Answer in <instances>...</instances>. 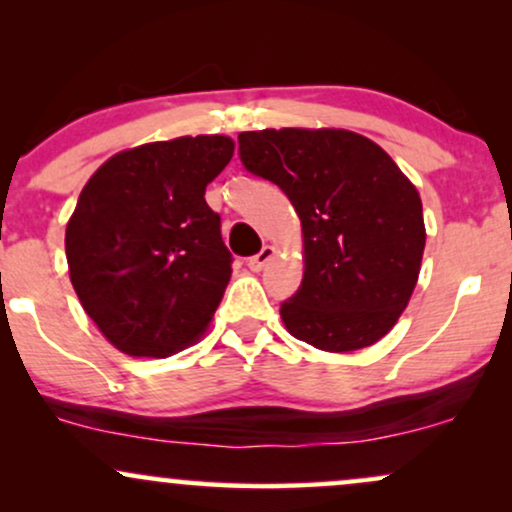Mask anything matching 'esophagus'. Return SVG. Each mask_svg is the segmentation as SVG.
<instances>
[{
    "mask_svg": "<svg viewBox=\"0 0 512 512\" xmlns=\"http://www.w3.org/2000/svg\"><path fill=\"white\" fill-rule=\"evenodd\" d=\"M276 255V250L272 248V245H264V248L257 252L255 257H250L248 260V267L252 269V272H262L264 267H267V262L272 260V257Z\"/></svg>",
    "mask_w": 512,
    "mask_h": 512,
    "instance_id": "34e87169",
    "label": "esophagus"
}]
</instances>
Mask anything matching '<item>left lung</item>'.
Here are the masks:
<instances>
[{"mask_svg": "<svg viewBox=\"0 0 512 512\" xmlns=\"http://www.w3.org/2000/svg\"><path fill=\"white\" fill-rule=\"evenodd\" d=\"M240 161L291 199L303 281L284 327L330 354L380 342L409 305L426 248L419 190L378 144L334 127L240 132Z\"/></svg>", "mask_w": 512, "mask_h": 512, "instance_id": "8db88e82", "label": "left lung"}]
</instances>
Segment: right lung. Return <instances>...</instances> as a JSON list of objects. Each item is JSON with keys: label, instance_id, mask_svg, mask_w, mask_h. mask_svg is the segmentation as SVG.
Here are the masks:
<instances>
[{"label": "right lung", "instance_id": "right-lung-1", "mask_svg": "<svg viewBox=\"0 0 512 512\" xmlns=\"http://www.w3.org/2000/svg\"><path fill=\"white\" fill-rule=\"evenodd\" d=\"M231 137L199 134L110 156L69 216V279L86 315L127 356L166 358L207 332L231 279L207 185Z\"/></svg>", "mask_w": 512, "mask_h": 512}]
</instances>
